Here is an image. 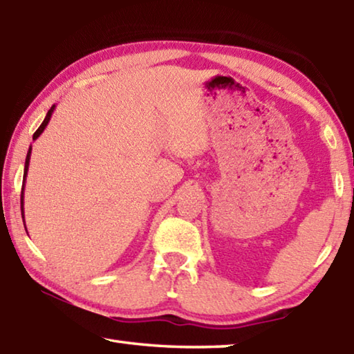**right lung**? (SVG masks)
I'll list each match as a JSON object with an SVG mask.
<instances>
[{
  "mask_svg": "<svg viewBox=\"0 0 354 354\" xmlns=\"http://www.w3.org/2000/svg\"><path fill=\"white\" fill-rule=\"evenodd\" d=\"M55 109H56V104H53L51 106V109L48 111V113H46V117H45V120L44 122H41V124L39 127V129L35 131L34 133V136H32V140H37L39 137H40V134L44 133L45 131V128H46V124L50 123V120H51V115H53V112H55ZM31 151H32V147H29V149H28V154H26V160H25V173H23V185H21V217H23V223H25V184H26V176H28V169H29V159H31ZM25 230H26V223H25ZM28 232V231H26Z\"/></svg>",
  "mask_w": 354,
  "mask_h": 354,
  "instance_id": "obj_1",
  "label": "right lung"
}]
</instances>
